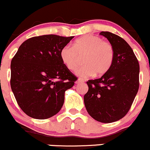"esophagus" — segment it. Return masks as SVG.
Instances as JSON below:
<instances>
[{"mask_svg": "<svg viewBox=\"0 0 150 150\" xmlns=\"http://www.w3.org/2000/svg\"><path fill=\"white\" fill-rule=\"evenodd\" d=\"M84 82V81L81 79H77L76 81V84H81V83Z\"/></svg>", "mask_w": 150, "mask_h": 150, "instance_id": "esophagus-1", "label": "esophagus"}]
</instances>
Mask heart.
Returning a JSON list of instances; mask_svg holds the SVG:
<instances>
[{
  "mask_svg": "<svg viewBox=\"0 0 150 150\" xmlns=\"http://www.w3.org/2000/svg\"><path fill=\"white\" fill-rule=\"evenodd\" d=\"M62 63L69 70L76 69L82 57V63L76 71L81 78L96 76H100L107 73L113 64L115 49L112 44L103 41L101 38L85 35L77 38L73 47L66 45L60 50Z\"/></svg>",
  "mask_w": 150,
  "mask_h": 150,
  "instance_id": "1",
  "label": "heart"
}]
</instances>
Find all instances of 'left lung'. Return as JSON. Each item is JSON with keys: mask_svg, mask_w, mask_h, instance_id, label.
Wrapping results in <instances>:
<instances>
[{"mask_svg": "<svg viewBox=\"0 0 150 150\" xmlns=\"http://www.w3.org/2000/svg\"><path fill=\"white\" fill-rule=\"evenodd\" d=\"M106 37L115 49L109 71L87 81L84 102L89 115L98 122L110 123L122 119L130 110L139 87V64L131 47L122 38L107 31Z\"/></svg>", "mask_w": 150, "mask_h": 150, "instance_id": "1", "label": "left lung"}]
</instances>
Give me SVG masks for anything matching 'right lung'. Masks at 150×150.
I'll list each match as a JSON object with an SVG mask.
<instances>
[{
	"label": "right lung",
	"mask_w": 150,
	"mask_h": 150,
	"mask_svg": "<svg viewBox=\"0 0 150 150\" xmlns=\"http://www.w3.org/2000/svg\"><path fill=\"white\" fill-rule=\"evenodd\" d=\"M74 36H35L20 45L11 63V87L22 110L34 119H48L63 106L65 92L77 79L62 63L60 50Z\"/></svg>",
	"instance_id": "1"
}]
</instances>
